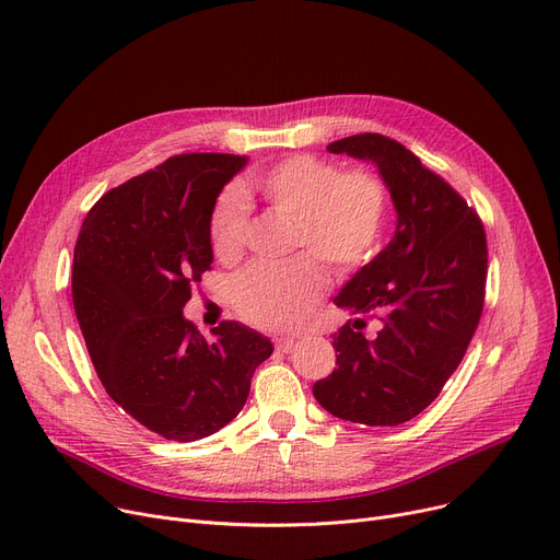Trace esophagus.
Segmentation results:
<instances>
[{"label": "esophagus", "mask_w": 560, "mask_h": 560, "mask_svg": "<svg viewBox=\"0 0 560 560\" xmlns=\"http://www.w3.org/2000/svg\"><path fill=\"white\" fill-rule=\"evenodd\" d=\"M295 347H298V340H292V338H279L277 340V349L283 351V354H290V351H295Z\"/></svg>", "instance_id": "1"}]
</instances>
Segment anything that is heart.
I'll use <instances>...</instances> for the list:
<instances>
[{"label":"heart","mask_w":560,"mask_h":560,"mask_svg":"<svg viewBox=\"0 0 560 560\" xmlns=\"http://www.w3.org/2000/svg\"><path fill=\"white\" fill-rule=\"evenodd\" d=\"M272 211L292 218L290 247L306 249L336 275L365 265L384 233L388 190L372 170L340 172L315 156H290L254 174L249 188ZM249 201L241 188H224L211 211L209 233L220 260L245 249ZM308 254L285 262H258L233 285V304L249 325L268 331L300 327L325 292L327 279Z\"/></svg>","instance_id":"obj_1"}]
</instances>
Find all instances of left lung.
I'll list each match as a JSON object with an SVG mask.
<instances>
[{
    "mask_svg": "<svg viewBox=\"0 0 560 560\" xmlns=\"http://www.w3.org/2000/svg\"><path fill=\"white\" fill-rule=\"evenodd\" d=\"M370 161L397 211L393 241L334 304L359 315L334 334L336 370L313 395L331 416L397 427L420 416L460 365L483 311L488 245L479 215L397 140L359 133L327 147ZM363 316L380 331L365 337Z\"/></svg>",
    "mask_w": 560,
    "mask_h": 560,
    "instance_id": "left-lung-1",
    "label": "left lung"
}]
</instances>
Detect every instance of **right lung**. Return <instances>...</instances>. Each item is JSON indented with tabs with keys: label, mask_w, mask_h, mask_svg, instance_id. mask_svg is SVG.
Returning a JSON list of instances; mask_svg holds the SVG:
<instances>
[{
	"label": "right lung",
	"mask_w": 560,
	"mask_h": 560,
	"mask_svg": "<svg viewBox=\"0 0 560 560\" xmlns=\"http://www.w3.org/2000/svg\"><path fill=\"white\" fill-rule=\"evenodd\" d=\"M247 156L182 154L108 190L85 215L72 302L108 397L142 427L195 443L241 413L272 342L241 322L206 340L184 306L211 270L209 220Z\"/></svg>",
	"instance_id": "obj_1"
}]
</instances>
